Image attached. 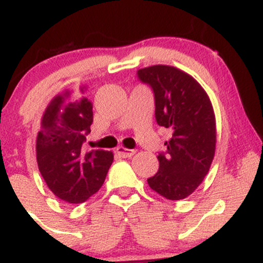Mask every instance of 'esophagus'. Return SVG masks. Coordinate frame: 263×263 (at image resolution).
Here are the masks:
<instances>
[{
  "mask_svg": "<svg viewBox=\"0 0 263 263\" xmlns=\"http://www.w3.org/2000/svg\"><path fill=\"white\" fill-rule=\"evenodd\" d=\"M116 153L119 155L120 157H122V158H129V157H132L136 153L135 149H127L125 148V147L120 146L116 148Z\"/></svg>",
  "mask_w": 263,
  "mask_h": 263,
  "instance_id": "obj_1",
  "label": "esophagus"
}]
</instances>
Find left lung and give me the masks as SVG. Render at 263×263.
I'll list each match as a JSON object with an SVG mask.
<instances>
[{
	"mask_svg": "<svg viewBox=\"0 0 263 263\" xmlns=\"http://www.w3.org/2000/svg\"><path fill=\"white\" fill-rule=\"evenodd\" d=\"M155 92L156 120L170 128L167 151L157 156L159 170L147 179L151 189L170 200L189 197L200 185L215 155L216 122L208 93L192 75L170 65L137 71Z\"/></svg>",
	"mask_w": 263,
	"mask_h": 263,
	"instance_id": "1",
	"label": "left lung"
}]
</instances>
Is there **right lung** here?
<instances>
[{
	"label": "right lung",
	"instance_id": "1",
	"mask_svg": "<svg viewBox=\"0 0 263 263\" xmlns=\"http://www.w3.org/2000/svg\"><path fill=\"white\" fill-rule=\"evenodd\" d=\"M86 86L65 90L44 110L35 141L39 172L55 197L69 204L84 203L105 182L114 153L85 149L92 123V104Z\"/></svg>",
	"mask_w": 263,
	"mask_h": 263
}]
</instances>
